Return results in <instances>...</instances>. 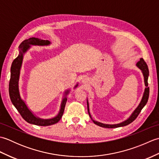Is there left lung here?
<instances>
[{
	"instance_id": "8db88e82",
	"label": "left lung",
	"mask_w": 159,
	"mask_h": 159,
	"mask_svg": "<svg viewBox=\"0 0 159 159\" xmlns=\"http://www.w3.org/2000/svg\"><path fill=\"white\" fill-rule=\"evenodd\" d=\"M137 67H139V69L141 70L143 74V76H144V81H145V85H146V87L145 89V92L143 93V96L142 98V100H141V102L139 104V105L138 106V107L137 109L134 111V112L132 113V115L130 116V117L128 118V119L126 121H123L120 124H113V125H109V124H102L100 122H98V121H94L92 119V121H93V123L98 125V126L103 127V128H117V127H121V126H126V125L130 124L131 122L136 119L137 117V116H139V114L140 113L141 111L142 110L143 108L144 107V106L146 105V103L148 102V98H149V93H150V88L148 86V76H149V70H148V65L147 63L145 61L144 59L143 58H141L139 61H138L137 63ZM87 110H88V113L89 115V117L92 118L90 116L89 113V104L88 102H87Z\"/></svg>"
}]
</instances>
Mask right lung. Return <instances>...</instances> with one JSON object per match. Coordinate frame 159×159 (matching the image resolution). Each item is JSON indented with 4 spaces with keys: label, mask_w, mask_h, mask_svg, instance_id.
Wrapping results in <instances>:
<instances>
[{
    "label": "right lung",
    "mask_w": 159,
    "mask_h": 159,
    "mask_svg": "<svg viewBox=\"0 0 159 159\" xmlns=\"http://www.w3.org/2000/svg\"><path fill=\"white\" fill-rule=\"evenodd\" d=\"M50 42L48 40H43L35 38H31L28 39H26L23 41L19 46L20 52L18 56L13 60L12 62L11 67V77H10L9 84V97L12 104L14 105L18 110L20 114L25 121H27L29 124L38 125V126H50V125L55 124L58 122V121L61 118L65 106L67 102V98L65 97L63 98L61 106V109L59 114L55 117L52 118L49 120H42L40 118L36 117L33 116V114L26 107L25 103L20 98L18 89V80H19V75H20V70L21 67L22 59H23V54L30 47V45H38V46H46L50 44ZM77 85H76V87ZM69 91H66V95L68 93Z\"/></svg>",
    "instance_id": "add662e5"
}]
</instances>
